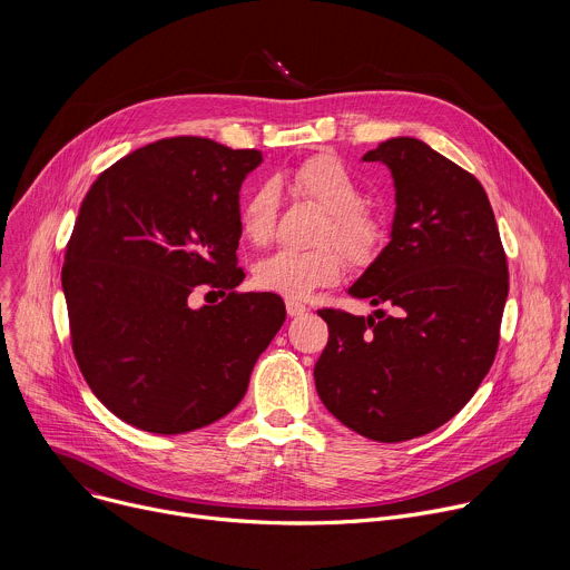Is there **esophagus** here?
I'll return each mask as SVG.
<instances>
[{
    "mask_svg": "<svg viewBox=\"0 0 570 570\" xmlns=\"http://www.w3.org/2000/svg\"><path fill=\"white\" fill-rule=\"evenodd\" d=\"M286 313L291 317H297V315H304L306 313V304L297 302V299H286Z\"/></svg>",
    "mask_w": 570,
    "mask_h": 570,
    "instance_id": "esophagus-1",
    "label": "esophagus"
}]
</instances>
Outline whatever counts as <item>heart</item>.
<instances>
[{
    "label": "heart",
    "mask_w": 570,
    "mask_h": 570,
    "mask_svg": "<svg viewBox=\"0 0 570 570\" xmlns=\"http://www.w3.org/2000/svg\"><path fill=\"white\" fill-rule=\"evenodd\" d=\"M291 187L324 212L317 234L320 246L308 250L282 248L255 266V284L291 299H302L315 288L336 284L347 259L354 266H370L387 240L383 214L361 203V185L336 155H313L291 171ZM277 214V187L262 183L238 207V227L253 246L271 240ZM344 250L341 252L340 248Z\"/></svg>",
    "instance_id": "obj_1"
}]
</instances>
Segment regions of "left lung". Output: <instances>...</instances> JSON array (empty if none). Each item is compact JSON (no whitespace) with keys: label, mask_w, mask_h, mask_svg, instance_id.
I'll use <instances>...</instances> for the list:
<instances>
[{"label":"left lung","mask_w":570,"mask_h":570,"mask_svg":"<svg viewBox=\"0 0 570 570\" xmlns=\"http://www.w3.org/2000/svg\"><path fill=\"white\" fill-rule=\"evenodd\" d=\"M392 171V238L350 288L374 315L320 308L330 343L313 376L327 411L376 442L426 435L473 396L501 341L510 275L482 185L415 137L363 155Z\"/></svg>","instance_id":"left-lung-1"}]
</instances>
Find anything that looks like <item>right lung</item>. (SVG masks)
<instances>
[{"label":"right lung","instance_id":"obj_1","mask_svg":"<svg viewBox=\"0 0 570 570\" xmlns=\"http://www.w3.org/2000/svg\"><path fill=\"white\" fill-rule=\"evenodd\" d=\"M259 165L255 148L169 137L115 161L80 203L62 266L71 350L106 409L141 431L225 417L286 320L279 295L234 291L238 189ZM200 287L224 299L191 309Z\"/></svg>","mask_w":570,"mask_h":570}]
</instances>
